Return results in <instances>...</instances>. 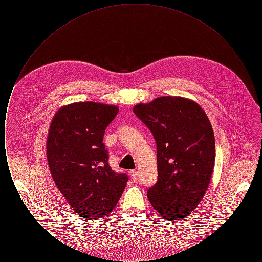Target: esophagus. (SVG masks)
Segmentation results:
<instances>
[{
    "label": "esophagus",
    "mask_w": 262,
    "mask_h": 262,
    "mask_svg": "<svg viewBox=\"0 0 262 262\" xmlns=\"http://www.w3.org/2000/svg\"><path fill=\"white\" fill-rule=\"evenodd\" d=\"M130 173H132V179H133V181H137V177H138V173H137V170H133Z\"/></svg>",
    "instance_id": "esophagus-1"
}]
</instances>
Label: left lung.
<instances>
[{"label": "left lung", "mask_w": 262, "mask_h": 262, "mask_svg": "<svg viewBox=\"0 0 262 262\" xmlns=\"http://www.w3.org/2000/svg\"><path fill=\"white\" fill-rule=\"evenodd\" d=\"M157 147L158 180L147 190L153 208L169 221L193 211L210 182L215 162L211 124L200 105L164 96L134 108Z\"/></svg>", "instance_id": "obj_1"}]
</instances>
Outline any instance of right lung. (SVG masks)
Wrapping results in <instances>:
<instances>
[{"mask_svg":"<svg viewBox=\"0 0 262 262\" xmlns=\"http://www.w3.org/2000/svg\"><path fill=\"white\" fill-rule=\"evenodd\" d=\"M118 107L78 102L61 108L51 123L47 159L56 186L80 217L97 219L112 211L128 176L109 165L103 142Z\"/></svg>","mask_w":262,"mask_h":262,"instance_id":"obj_1","label":"right lung"}]
</instances>
